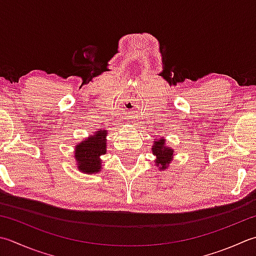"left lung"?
Masks as SVG:
<instances>
[{
    "label": "left lung",
    "mask_w": 256,
    "mask_h": 256,
    "mask_svg": "<svg viewBox=\"0 0 256 256\" xmlns=\"http://www.w3.org/2000/svg\"><path fill=\"white\" fill-rule=\"evenodd\" d=\"M152 152L156 156V160H155L156 166H158L160 170L168 168L173 160L174 151L171 148L165 145V140L163 138L155 140L152 146Z\"/></svg>",
    "instance_id": "left-lung-1"
}]
</instances>
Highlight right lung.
Here are the masks:
<instances>
[{
	"label": "right lung",
	"instance_id": "obj_1",
	"mask_svg": "<svg viewBox=\"0 0 256 256\" xmlns=\"http://www.w3.org/2000/svg\"><path fill=\"white\" fill-rule=\"evenodd\" d=\"M106 153V130H100L75 146L74 156L78 171L95 174L101 171V155Z\"/></svg>",
	"mask_w": 256,
	"mask_h": 256
}]
</instances>
